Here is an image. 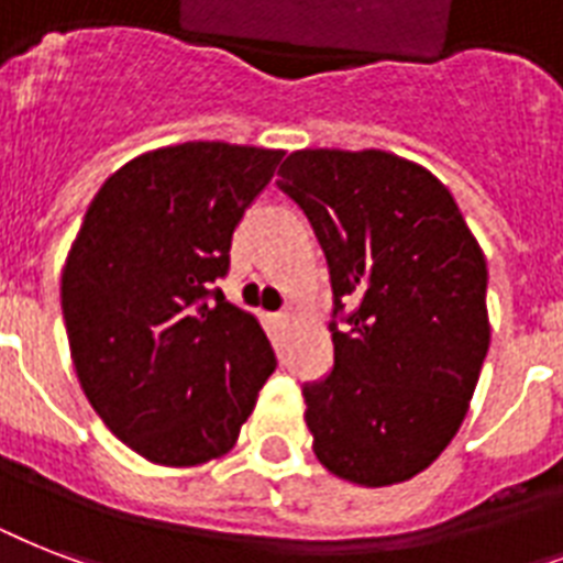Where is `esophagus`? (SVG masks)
<instances>
[{"mask_svg":"<svg viewBox=\"0 0 563 563\" xmlns=\"http://www.w3.org/2000/svg\"><path fill=\"white\" fill-rule=\"evenodd\" d=\"M289 321H291L289 312H280V316H277V324L280 327H289Z\"/></svg>","mask_w":563,"mask_h":563,"instance_id":"1","label":"esophagus"}]
</instances>
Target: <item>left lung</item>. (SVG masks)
Instances as JSON below:
<instances>
[{
  "label": "left lung",
  "instance_id": "8db88e82",
  "mask_svg": "<svg viewBox=\"0 0 563 563\" xmlns=\"http://www.w3.org/2000/svg\"><path fill=\"white\" fill-rule=\"evenodd\" d=\"M277 187L330 265L335 362L303 385L318 462L365 488L427 471L462 427L490 344L488 265L450 189L397 154L303 148Z\"/></svg>",
  "mask_w": 563,
  "mask_h": 563
}]
</instances>
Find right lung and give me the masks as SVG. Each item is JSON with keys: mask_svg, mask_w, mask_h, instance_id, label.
<instances>
[{"mask_svg": "<svg viewBox=\"0 0 563 563\" xmlns=\"http://www.w3.org/2000/svg\"><path fill=\"white\" fill-rule=\"evenodd\" d=\"M280 148L180 143L110 175L66 256L60 307L75 374L134 453L192 467L236 444L277 368L256 316L212 283Z\"/></svg>", "mask_w": 563, "mask_h": 563, "instance_id": "obj_1", "label": "right lung"}]
</instances>
